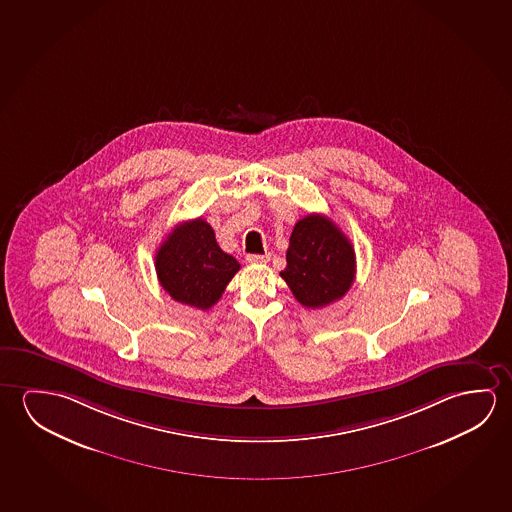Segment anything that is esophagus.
I'll return each mask as SVG.
<instances>
[{"mask_svg": "<svg viewBox=\"0 0 512 512\" xmlns=\"http://www.w3.org/2000/svg\"><path fill=\"white\" fill-rule=\"evenodd\" d=\"M270 260V254H249L247 256V261L249 263H267V261Z\"/></svg>", "mask_w": 512, "mask_h": 512, "instance_id": "esophagus-1", "label": "esophagus"}]
</instances>
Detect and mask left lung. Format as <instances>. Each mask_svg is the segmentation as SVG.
<instances>
[{
  "label": "left lung",
  "mask_w": 512,
  "mask_h": 512,
  "mask_svg": "<svg viewBox=\"0 0 512 512\" xmlns=\"http://www.w3.org/2000/svg\"><path fill=\"white\" fill-rule=\"evenodd\" d=\"M281 277L302 306H329L340 301L354 283V247L333 220L311 213L293 228Z\"/></svg>",
  "instance_id": "8db88e82"
}]
</instances>
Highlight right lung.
Wrapping results in <instances>:
<instances>
[{"mask_svg":"<svg viewBox=\"0 0 512 512\" xmlns=\"http://www.w3.org/2000/svg\"><path fill=\"white\" fill-rule=\"evenodd\" d=\"M156 276L174 301L210 309L219 301L240 263L222 251L206 220H188L172 229L155 256Z\"/></svg>","mask_w":512,"mask_h":512,"instance_id":"1","label":"right lung"}]
</instances>
